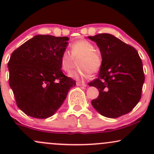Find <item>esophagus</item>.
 <instances>
[{"label":"esophagus","mask_w":154,"mask_h":154,"mask_svg":"<svg viewBox=\"0 0 154 154\" xmlns=\"http://www.w3.org/2000/svg\"><path fill=\"white\" fill-rule=\"evenodd\" d=\"M77 85L78 86H84V87H85L86 85H87V84L83 82H77Z\"/></svg>","instance_id":"1"}]
</instances>
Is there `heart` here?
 I'll list each match as a JSON object with an SVG mask.
<instances>
[{
  "instance_id": "b5f03b06",
  "label": "heart",
  "mask_w": 154,
  "mask_h": 154,
  "mask_svg": "<svg viewBox=\"0 0 154 154\" xmlns=\"http://www.w3.org/2000/svg\"><path fill=\"white\" fill-rule=\"evenodd\" d=\"M69 53H63L61 57V69L66 73H69L76 66V61L79 60L77 71L72 72L69 77L78 79H88L93 73H96L101 68L103 58L98 51L95 50V46L89 40L80 39L76 40L70 45Z\"/></svg>"
}]
</instances>
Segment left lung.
Instances as JSON below:
<instances>
[{"label": "left lung", "instance_id": "left-lung-1", "mask_svg": "<svg viewBox=\"0 0 154 154\" xmlns=\"http://www.w3.org/2000/svg\"><path fill=\"white\" fill-rule=\"evenodd\" d=\"M99 48L103 64L90 86L99 91L92 105L101 115L117 118L130 112L140 100L145 80L136 49L108 33L88 37Z\"/></svg>", "mask_w": 154, "mask_h": 154}]
</instances>
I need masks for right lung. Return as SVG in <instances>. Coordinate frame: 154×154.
<instances>
[{"instance_id": "obj_1", "label": "right lung", "mask_w": 154, "mask_h": 154, "mask_svg": "<svg viewBox=\"0 0 154 154\" xmlns=\"http://www.w3.org/2000/svg\"><path fill=\"white\" fill-rule=\"evenodd\" d=\"M69 40L38 35L12 53L8 63L9 85L17 106L26 115L37 119L53 116L76 85L63 73L60 61Z\"/></svg>"}]
</instances>
